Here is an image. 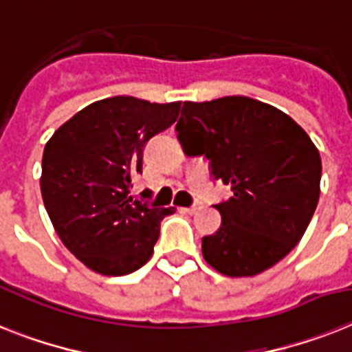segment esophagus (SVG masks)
<instances>
[{"mask_svg":"<svg viewBox=\"0 0 352 352\" xmlns=\"http://www.w3.org/2000/svg\"><path fill=\"white\" fill-rule=\"evenodd\" d=\"M203 208V204H192V206H188V208H184V212H188V214H195V212H199V210Z\"/></svg>","mask_w":352,"mask_h":352,"instance_id":"34e87169","label":"esophagus"}]
</instances>
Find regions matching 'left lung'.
I'll use <instances>...</instances> for the list:
<instances>
[{
  "label": "left lung",
  "instance_id": "8db88e82",
  "mask_svg": "<svg viewBox=\"0 0 352 352\" xmlns=\"http://www.w3.org/2000/svg\"><path fill=\"white\" fill-rule=\"evenodd\" d=\"M177 138L188 157L204 155L232 195L215 204L219 230L203 237L210 267L230 278L281 261L305 234L320 199L322 159L289 115L248 96L184 102Z\"/></svg>",
  "mask_w": 352,
  "mask_h": 352
}]
</instances>
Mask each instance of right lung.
<instances>
[{"label": "right lung", "instance_id": "1", "mask_svg": "<svg viewBox=\"0 0 352 352\" xmlns=\"http://www.w3.org/2000/svg\"><path fill=\"white\" fill-rule=\"evenodd\" d=\"M179 109L181 102L104 98L69 118L45 144L40 186L47 214L67 250L91 270L126 276L149 261L160 221L175 208H157L129 190L142 173L146 142L168 129Z\"/></svg>", "mask_w": 352, "mask_h": 352}]
</instances>
